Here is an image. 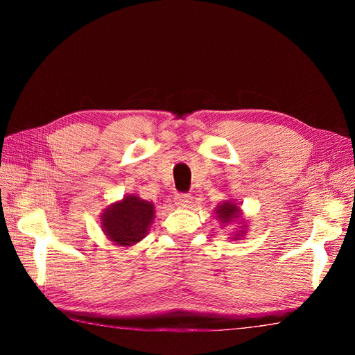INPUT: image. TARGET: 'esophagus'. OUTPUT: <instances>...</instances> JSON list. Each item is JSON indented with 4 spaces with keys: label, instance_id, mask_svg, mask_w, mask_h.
<instances>
[{
    "label": "esophagus",
    "instance_id": "esophagus-1",
    "mask_svg": "<svg viewBox=\"0 0 355 355\" xmlns=\"http://www.w3.org/2000/svg\"><path fill=\"white\" fill-rule=\"evenodd\" d=\"M175 202L178 207H182V209H187L191 206L192 202V197L189 194H176L175 197Z\"/></svg>",
    "mask_w": 355,
    "mask_h": 355
}]
</instances>
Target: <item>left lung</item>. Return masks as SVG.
Returning a JSON list of instances; mask_svg holds the SVG:
<instances>
[{"mask_svg":"<svg viewBox=\"0 0 355 355\" xmlns=\"http://www.w3.org/2000/svg\"><path fill=\"white\" fill-rule=\"evenodd\" d=\"M214 213H216V218L222 223V227H225V225H228V223H232V222H239L240 225H243L241 230L235 232L232 240H240V237H243V235L245 234V225L241 220V210L237 206V202L223 201L216 207V211Z\"/></svg>","mask_w":355,"mask_h":355,"instance_id":"obj_1","label":"left lung"}]
</instances>
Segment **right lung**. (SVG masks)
<instances>
[{
	"label": "right lung",
	"instance_id": "add662e5",
	"mask_svg": "<svg viewBox=\"0 0 355 355\" xmlns=\"http://www.w3.org/2000/svg\"><path fill=\"white\" fill-rule=\"evenodd\" d=\"M154 204L125 196L121 201L112 202L101 214L102 231L114 244L130 247L141 241L148 234L154 220Z\"/></svg>",
	"mask_w": 355,
	"mask_h": 355
}]
</instances>
